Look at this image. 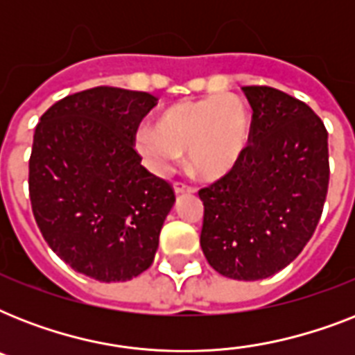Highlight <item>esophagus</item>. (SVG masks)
I'll return each mask as SVG.
<instances>
[{"label": "esophagus", "mask_w": 355, "mask_h": 355, "mask_svg": "<svg viewBox=\"0 0 355 355\" xmlns=\"http://www.w3.org/2000/svg\"><path fill=\"white\" fill-rule=\"evenodd\" d=\"M173 188H175V193H195L193 186H189V184L182 182V180H175Z\"/></svg>", "instance_id": "34e87169"}]
</instances>
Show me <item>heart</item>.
Wrapping results in <instances>:
<instances>
[{"instance_id": "obj_1", "label": "heart", "mask_w": 355, "mask_h": 355, "mask_svg": "<svg viewBox=\"0 0 355 355\" xmlns=\"http://www.w3.org/2000/svg\"><path fill=\"white\" fill-rule=\"evenodd\" d=\"M156 127H139L136 149L158 175L171 171L188 150L189 173L221 177L236 166L248 139L247 110L227 94L175 103L160 114Z\"/></svg>"}]
</instances>
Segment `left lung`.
<instances>
[{
  "label": "left lung",
  "mask_w": 355,
  "mask_h": 355,
  "mask_svg": "<svg viewBox=\"0 0 355 355\" xmlns=\"http://www.w3.org/2000/svg\"><path fill=\"white\" fill-rule=\"evenodd\" d=\"M252 107L248 145L228 173L199 189L200 247L234 280H261L302 252L324 208L330 162L324 123L300 99L243 86Z\"/></svg>",
  "instance_id": "1"
}]
</instances>
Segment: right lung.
I'll return each mask as SVG.
<instances>
[{
  "instance_id": "right-lung-1",
  "label": "right lung",
  "mask_w": 355,
  "mask_h": 355,
  "mask_svg": "<svg viewBox=\"0 0 355 355\" xmlns=\"http://www.w3.org/2000/svg\"><path fill=\"white\" fill-rule=\"evenodd\" d=\"M155 96L96 86L42 114L29 158V197L58 258L99 282H127L155 259L175 202L167 180L141 166L136 132Z\"/></svg>"
}]
</instances>
